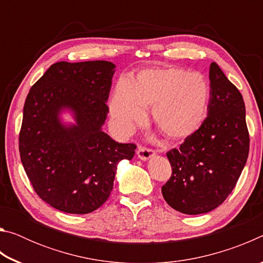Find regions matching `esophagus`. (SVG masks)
I'll list each match as a JSON object with an SVG mask.
<instances>
[{
	"label": "esophagus",
	"mask_w": 263,
	"mask_h": 263,
	"mask_svg": "<svg viewBox=\"0 0 263 263\" xmlns=\"http://www.w3.org/2000/svg\"><path fill=\"white\" fill-rule=\"evenodd\" d=\"M137 155L140 160H148L149 158H152L153 155H155V152L153 149L144 147V146L140 145L137 149Z\"/></svg>",
	"instance_id": "obj_1"
}]
</instances>
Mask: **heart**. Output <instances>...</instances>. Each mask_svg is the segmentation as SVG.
I'll use <instances>...</instances> for the list:
<instances>
[{
	"label": "heart",
	"mask_w": 263,
	"mask_h": 263,
	"mask_svg": "<svg viewBox=\"0 0 263 263\" xmlns=\"http://www.w3.org/2000/svg\"><path fill=\"white\" fill-rule=\"evenodd\" d=\"M210 89L202 74L181 68H152L136 81L122 78L110 101V114L119 131L127 135L152 106L154 123L169 138H185L206 117Z\"/></svg>",
	"instance_id": "heart-1"
}]
</instances>
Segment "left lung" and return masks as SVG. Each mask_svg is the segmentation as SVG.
Here are the masks:
<instances>
[{
	"instance_id": "left-lung-1",
	"label": "left lung",
	"mask_w": 263,
	"mask_h": 263,
	"mask_svg": "<svg viewBox=\"0 0 263 263\" xmlns=\"http://www.w3.org/2000/svg\"><path fill=\"white\" fill-rule=\"evenodd\" d=\"M208 117L180 148L167 152L172 176L164 201L185 215L213 210L229 197L246 164L249 135L242 95L216 62L210 65Z\"/></svg>"
}]
</instances>
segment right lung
Here are the masks:
<instances>
[{"label": "right lung", "instance_id": "obj_1", "mask_svg": "<svg viewBox=\"0 0 263 263\" xmlns=\"http://www.w3.org/2000/svg\"><path fill=\"white\" fill-rule=\"evenodd\" d=\"M116 66L110 61H60L30 89L23 109L20 154L37 195L57 210L95 211L110 196L117 164L131 160L135 144L102 131ZM68 109L74 124L60 114Z\"/></svg>", "mask_w": 263, "mask_h": 263}]
</instances>
